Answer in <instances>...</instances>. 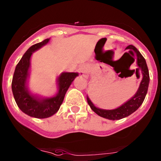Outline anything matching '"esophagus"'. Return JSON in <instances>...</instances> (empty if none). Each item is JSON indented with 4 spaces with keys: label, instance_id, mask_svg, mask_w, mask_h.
<instances>
[{
    "label": "esophagus",
    "instance_id": "esophagus-1",
    "mask_svg": "<svg viewBox=\"0 0 161 161\" xmlns=\"http://www.w3.org/2000/svg\"><path fill=\"white\" fill-rule=\"evenodd\" d=\"M79 72L81 76L84 78H88L89 76V66L87 64H84L79 69Z\"/></svg>",
    "mask_w": 161,
    "mask_h": 161
}]
</instances>
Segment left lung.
Instances as JSON below:
<instances>
[{
    "label": "left lung",
    "mask_w": 161,
    "mask_h": 161,
    "mask_svg": "<svg viewBox=\"0 0 161 161\" xmlns=\"http://www.w3.org/2000/svg\"><path fill=\"white\" fill-rule=\"evenodd\" d=\"M126 49H129V52L132 53L136 54V64H137L138 69L141 71L142 80L140 82V86L138 88V90L136 91V94L129 99L127 102L123 103L119 107L116 108L115 109H103L97 108L94 106L92 101L89 99L87 96V102L88 104L91 107V109L93 110L95 113L99 116H102L106 119H111V120H116V119H120L126 117L130 116L133 113H134L136 109L141 106L146 97L149 82H150V75H149V71L147 62L145 58H143V55L140 54V52L137 50L136 47L133 45H129L126 48ZM126 53V52H125Z\"/></svg>",
    "instance_id": "1"
}]
</instances>
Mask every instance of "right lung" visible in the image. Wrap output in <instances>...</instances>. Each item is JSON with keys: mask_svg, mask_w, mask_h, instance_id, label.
Instances as JSON below:
<instances>
[{"mask_svg": "<svg viewBox=\"0 0 161 161\" xmlns=\"http://www.w3.org/2000/svg\"><path fill=\"white\" fill-rule=\"evenodd\" d=\"M49 40L50 38H47L32 45L24 54L15 68L11 83L14 98L19 109L25 114L38 119L50 117L58 112L68 89L79 75L77 72H62L57 79L58 92L52 97H38L28 91L27 80L29 76L31 55L46 45Z\"/></svg>", "mask_w": 161, "mask_h": 161, "instance_id": "right-lung-1", "label": "right lung"}]
</instances>
